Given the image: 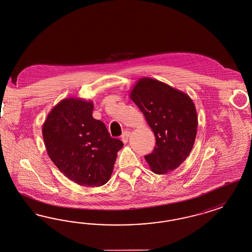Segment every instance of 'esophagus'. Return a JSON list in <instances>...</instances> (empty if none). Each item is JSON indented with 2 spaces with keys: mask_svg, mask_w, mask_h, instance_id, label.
<instances>
[{
  "mask_svg": "<svg viewBox=\"0 0 252 252\" xmlns=\"http://www.w3.org/2000/svg\"><path fill=\"white\" fill-rule=\"evenodd\" d=\"M129 136H130V131H125V132L123 133V135H122V141H123L124 143H126V142H127V140H128Z\"/></svg>",
  "mask_w": 252,
  "mask_h": 252,
  "instance_id": "esophagus-1",
  "label": "esophagus"
}]
</instances>
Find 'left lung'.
I'll return each instance as SVG.
<instances>
[{
    "instance_id": "1",
    "label": "left lung",
    "mask_w": 252,
    "mask_h": 252,
    "mask_svg": "<svg viewBox=\"0 0 252 252\" xmlns=\"http://www.w3.org/2000/svg\"><path fill=\"white\" fill-rule=\"evenodd\" d=\"M156 136L157 146L144 158L152 171L166 174L190 155L197 132V113L191 97L156 79L143 77L129 94Z\"/></svg>"
}]
</instances>
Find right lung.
<instances>
[{
  "label": "right lung",
  "mask_w": 252,
  "mask_h": 252,
  "mask_svg": "<svg viewBox=\"0 0 252 252\" xmlns=\"http://www.w3.org/2000/svg\"><path fill=\"white\" fill-rule=\"evenodd\" d=\"M94 104L80 97L64 98L48 113L43 138L53 163L73 183L98 187L108 183L118 151L104 124L92 116Z\"/></svg>",
  "instance_id": "right-lung-1"
}]
</instances>
